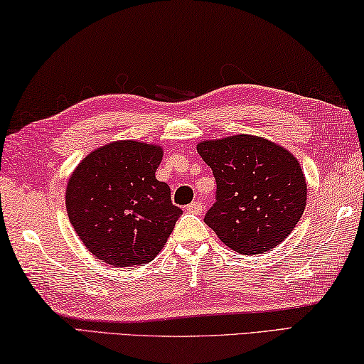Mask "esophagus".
<instances>
[{
	"instance_id": "obj_1",
	"label": "esophagus",
	"mask_w": 364,
	"mask_h": 364,
	"mask_svg": "<svg viewBox=\"0 0 364 364\" xmlns=\"http://www.w3.org/2000/svg\"><path fill=\"white\" fill-rule=\"evenodd\" d=\"M203 209H205V206H203V203H200V201H195V203H192V205L187 206V211L192 214H201Z\"/></svg>"
}]
</instances>
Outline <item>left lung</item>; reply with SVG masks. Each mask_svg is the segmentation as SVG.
Wrapping results in <instances>:
<instances>
[{"label":"left lung","instance_id":"1","mask_svg":"<svg viewBox=\"0 0 364 364\" xmlns=\"http://www.w3.org/2000/svg\"><path fill=\"white\" fill-rule=\"evenodd\" d=\"M196 150L218 186L205 222L222 243L254 256L289 237L304 214L307 183L288 150L246 134L205 140Z\"/></svg>","mask_w":364,"mask_h":364}]
</instances>
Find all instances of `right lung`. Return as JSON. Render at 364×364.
<instances>
[{"mask_svg":"<svg viewBox=\"0 0 364 364\" xmlns=\"http://www.w3.org/2000/svg\"><path fill=\"white\" fill-rule=\"evenodd\" d=\"M161 146L121 140L82 159L68 178L70 224L89 252L113 267H136L158 256L182 209L156 181Z\"/></svg>","mask_w":364,"mask_h":364,"instance_id":"add662e5","label":"right lung"}]
</instances>
